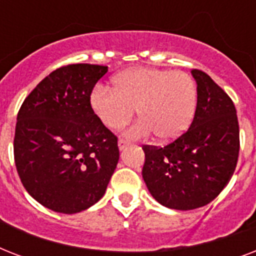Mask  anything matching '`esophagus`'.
<instances>
[{
  "instance_id": "34e87169",
  "label": "esophagus",
  "mask_w": 256,
  "mask_h": 256,
  "mask_svg": "<svg viewBox=\"0 0 256 256\" xmlns=\"http://www.w3.org/2000/svg\"><path fill=\"white\" fill-rule=\"evenodd\" d=\"M128 144V142H126V140H118V148H120V150H124V148H126Z\"/></svg>"
}]
</instances>
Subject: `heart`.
I'll use <instances>...</instances> for the list:
<instances>
[{
  "label": "heart",
  "instance_id": "b5f03b06",
  "mask_svg": "<svg viewBox=\"0 0 256 256\" xmlns=\"http://www.w3.org/2000/svg\"><path fill=\"white\" fill-rule=\"evenodd\" d=\"M196 85L184 72L142 68L118 74L112 90L94 88L90 104L110 130L124 128L136 108L140 120L126 132L130 138L152 132L160 140H171L190 126L196 108Z\"/></svg>",
  "mask_w": 256,
  "mask_h": 256
}]
</instances>
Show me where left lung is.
I'll return each mask as SVG.
<instances>
[{
  "mask_svg": "<svg viewBox=\"0 0 256 256\" xmlns=\"http://www.w3.org/2000/svg\"><path fill=\"white\" fill-rule=\"evenodd\" d=\"M196 108L190 128L164 148L144 144L142 176L164 206L194 210L214 200L230 182L239 156L234 102L210 76L191 70Z\"/></svg>",
  "mask_w": 256,
  "mask_h": 256,
  "instance_id": "1",
  "label": "left lung"
}]
</instances>
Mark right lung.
Masks as SVG:
<instances>
[{"mask_svg":"<svg viewBox=\"0 0 256 256\" xmlns=\"http://www.w3.org/2000/svg\"><path fill=\"white\" fill-rule=\"evenodd\" d=\"M108 66L54 70L26 96L17 116L14 162L42 206L80 212L104 196L120 160L118 138L92 112L90 96Z\"/></svg>","mask_w":256,"mask_h":256,"instance_id":"right-lung-1","label":"right lung"}]
</instances>
